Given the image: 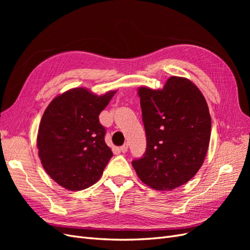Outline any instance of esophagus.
<instances>
[{
  "label": "esophagus",
  "instance_id": "obj_1",
  "mask_svg": "<svg viewBox=\"0 0 250 250\" xmlns=\"http://www.w3.org/2000/svg\"><path fill=\"white\" fill-rule=\"evenodd\" d=\"M120 150L122 151L123 153H126L127 151H128V144H124L123 146H121V147H120Z\"/></svg>",
  "mask_w": 250,
  "mask_h": 250
}]
</instances>
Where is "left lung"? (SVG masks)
Returning a JSON list of instances; mask_svg holds the SVG:
<instances>
[{
  "label": "left lung",
  "instance_id": "1",
  "mask_svg": "<svg viewBox=\"0 0 250 250\" xmlns=\"http://www.w3.org/2000/svg\"><path fill=\"white\" fill-rule=\"evenodd\" d=\"M138 94L147 148L132 166L144 184L171 191L192 179L206 158L208 106L199 88L184 77H170L163 89L142 86Z\"/></svg>",
  "mask_w": 250,
  "mask_h": 250
}]
</instances>
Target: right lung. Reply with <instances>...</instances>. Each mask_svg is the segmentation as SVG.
I'll return each instance as SVG.
<instances>
[{
    "label": "right lung",
    "instance_id": "1",
    "mask_svg": "<svg viewBox=\"0 0 250 250\" xmlns=\"http://www.w3.org/2000/svg\"><path fill=\"white\" fill-rule=\"evenodd\" d=\"M116 92L97 96L75 87L54 98L44 110L37 134L39 156L49 176L66 190L96 184L111 158L99 115Z\"/></svg>",
    "mask_w": 250,
    "mask_h": 250
}]
</instances>
